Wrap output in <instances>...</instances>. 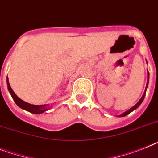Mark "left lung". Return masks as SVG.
<instances>
[{
	"instance_id": "1",
	"label": "left lung",
	"mask_w": 158,
	"mask_h": 158,
	"mask_svg": "<svg viewBox=\"0 0 158 158\" xmlns=\"http://www.w3.org/2000/svg\"><path fill=\"white\" fill-rule=\"evenodd\" d=\"M148 83H149V72H148V81H147V85H146V88H145V91L144 92V94L143 96L141 97V98L140 99V101L138 102H137V104H136L135 106H133V107L131 108V109H129V110H127L126 112H125V113H123L122 114H121V115H119V117H125V116L128 115V114H129L131 112H133V110H135L136 109H137V108L139 107V106L141 105V103H142V102H143L144 98H145V93H146V89H147V86H148Z\"/></svg>"
}]
</instances>
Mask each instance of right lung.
Instances as JSON below:
<instances>
[{
	"label": "right lung",
	"mask_w": 158,
	"mask_h": 158,
	"mask_svg": "<svg viewBox=\"0 0 158 158\" xmlns=\"http://www.w3.org/2000/svg\"><path fill=\"white\" fill-rule=\"evenodd\" d=\"M7 85H8V89H9V93L11 94L12 98L14 100V102H16L17 106L20 108L23 109V110H26V111L29 112V113H32V114H42L44 112L47 111L48 110V105H39V106H36V105H31L29 103H27V102H24L21 99L17 97L15 93L13 92V89H12L11 86L9 85V80H8L7 77Z\"/></svg>",
	"instance_id": "obj_1"
}]
</instances>
